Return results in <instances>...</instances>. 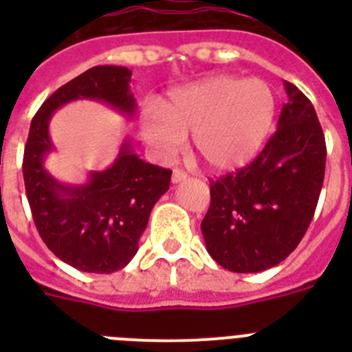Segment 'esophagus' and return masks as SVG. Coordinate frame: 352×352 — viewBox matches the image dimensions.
Masks as SVG:
<instances>
[{
	"instance_id": "esophagus-1",
	"label": "esophagus",
	"mask_w": 352,
	"mask_h": 352,
	"mask_svg": "<svg viewBox=\"0 0 352 352\" xmlns=\"http://www.w3.org/2000/svg\"><path fill=\"white\" fill-rule=\"evenodd\" d=\"M173 183H182V182H185L186 179V173L185 170H182V169H174L173 170Z\"/></svg>"
}]
</instances>
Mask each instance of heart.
Returning a JSON list of instances; mask_svg holds the SVG:
<instances>
[{"mask_svg": "<svg viewBox=\"0 0 352 352\" xmlns=\"http://www.w3.org/2000/svg\"><path fill=\"white\" fill-rule=\"evenodd\" d=\"M276 100L268 84L234 76L208 77L146 104L139 129L158 160L173 162L192 133L195 153L214 170L250 164L275 123Z\"/></svg>", "mask_w": 352, "mask_h": 352, "instance_id": "heart-1", "label": "heart"}]
</instances>
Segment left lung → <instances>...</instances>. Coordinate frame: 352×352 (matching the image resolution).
I'll use <instances>...</instances> for the list:
<instances>
[{
	"label": "left lung",
	"mask_w": 352,
	"mask_h": 352,
	"mask_svg": "<svg viewBox=\"0 0 352 352\" xmlns=\"http://www.w3.org/2000/svg\"><path fill=\"white\" fill-rule=\"evenodd\" d=\"M276 132L250 166L210 179L201 223L206 250L222 268L257 273L280 264L312 222L326 167V142L312 102L284 82Z\"/></svg>",
	"instance_id": "left-lung-1"
}]
</instances>
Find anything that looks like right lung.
I'll return each mask as SVG.
<instances>
[{"label":"right lung","mask_w":352,"mask_h":352,"mask_svg":"<svg viewBox=\"0 0 352 352\" xmlns=\"http://www.w3.org/2000/svg\"><path fill=\"white\" fill-rule=\"evenodd\" d=\"M130 77L129 68L102 65L56 89L31 121L24 148V185L40 238L56 257L86 273H113L132 261L149 213L169 190L173 170L141 160L126 139L113 166L89 173L84 185H65L43 167L54 149L49 121L56 109L80 98L132 118Z\"/></svg>","instance_id":"right-lung-1"}]
</instances>
